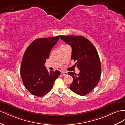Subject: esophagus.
<instances>
[{"label":"esophagus","instance_id":"esophagus-1","mask_svg":"<svg viewBox=\"0 0 125 125\" xmlns=\"http://www.w3.org/2000/svg\"><path fill=\"white\" fill-rule=\"evenodd\" d=\"M62 74L63 75H64V76H66V75H67L68 73H67V72H66V71H62Z\"/></svg>","mask_w":125,"mask_h":125}]
</instances>
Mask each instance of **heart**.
Here are the masks:
<instances>
[{
	"label": "heart",
	"mask_w": 125,
	"mask_h": 125,
	"mask_svg": "<svg viewBox=\"0 0 125 125\" xmlns=\"http://www.w3.org/2000/svg\"><path fill=\"white\" fill-rule=\"evenodd\" d=\"M63 46H65V45H63Z\"/></svg>",
	"instance_id": "obj_1"
}]
</instances>
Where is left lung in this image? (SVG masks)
<instances>
[{"label":"left lung","mask_w":125,"mask_h":125,"mask_svg":"<svg viewBox=\"0 0 125 125\" xmlns=\"http://www.w3.org/2000/svg\"><path fill=\"white\" fill-rule=\"evenodd\" d=\"M60 38L72 48L71 59L77 62L78 74L69 72L73 78L69 88L79 95L89 94L96 86L101 77V65L99 54L93 44L82 36L60 35Z\"/></svg>","instance_id":"obj_1"}]
</instances>
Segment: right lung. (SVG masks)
Here are the masks:
<instances>
[{"instance_id":"obj_1","label":"right lung","mask_w":125,"mask_h":125,"mask_svg":"<svg viewBox=\"0 0 125 125\" xmlns=\"http://www.w3.org/2000/svg\"><path fill=\"white\" fill-rule=\"evenodd\" d=\"M59 39V36L37 39L24 52L20 73L25 88L32 95L41 97L46 94L60 74L58 70L48 73L44 66L51 51Z\"/></svg>"}]
</instances>
